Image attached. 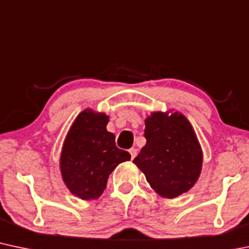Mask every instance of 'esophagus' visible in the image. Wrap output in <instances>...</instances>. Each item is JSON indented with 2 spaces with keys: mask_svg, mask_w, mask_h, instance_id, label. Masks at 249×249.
<instances>
[{
  "mask_svg": "<svg viewBox=\"0 0 249 249\" xmlns=\"http://www.w3.org/2000/svg\"><path fill=\"white\" fill-rule=\"evenodd\" d=\"M130 155H131V160H133V158L137 156V149H135V147H131V149L129 150Z\"/></svg>",
  "mask_w": 249,
  "mask_h": 249,
  "instance_id": "obj_1",
  "label": "esophagus"
}]
</instances>
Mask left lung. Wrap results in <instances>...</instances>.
<instances>
[{"label":"left lung","instance_id":"1","mask_svg":"<svg viewBox=\"0 0 249 249\" xmlns=\"http://www.w3.org/2000/svg\"><path fill=\"white\" fill-rule=\"evenodd\" d=\"M146 144L133 163L164 198L187 193L201 175L203 152L194 127L178 111L152 112L145 119Z\"/></svg>","mask_w":249,"mask_h":249}]
</instances>
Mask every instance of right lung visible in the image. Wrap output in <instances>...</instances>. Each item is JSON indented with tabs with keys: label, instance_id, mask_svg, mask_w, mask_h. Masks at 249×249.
Wrapping results in <instances>:
<instances>
[{
	"label": "right lung",
	"instance_id": "add662e5",
	"mask_svg": "<svg viewBox=\"0 0 249 249\" xmlns=\"http://www.w3.org/2000/svg\"><path fill=\"white\" fill-rule=\"evenodd\" d=\"M104 112L85 108L68 130L60 155V173L68 190L81 200H97L116 166L130 160L127 151L116 146Z\"/></svg>",
	"mask_w": 249,
	"mask_h": 249
}]
</instances>
